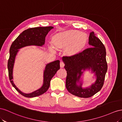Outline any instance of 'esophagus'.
I'll return each mask as SVG.
<instances>
[{
	"mask_svg": "<svg viewBox=\"0 0 122 122\" xmlns=\"http://www.w3.org/2000/svg\"><path fill=\"white\" fill-rule=\"evenodd\" d=\"M60 67H63L65 65V63L63 61H61L60 62Z\"/></svg>",
	"mask_w": 122,
	"mask_h": 122,
	"instance_id": "1",
	"label": "esophagus"
}]
</instances>
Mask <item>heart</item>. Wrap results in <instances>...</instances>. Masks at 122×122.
I'll return each instance as SVG.
<instances>
[{"mask_svg": "<svg viewBox=\"0 0 122 122\" xmlns=\"http://www.w3.org/2000/svg\"><path fill=\"white\" fill-rule=\"evenodd\" d=\"M86 41V35L76 30L58 33L53 37V42L56 46L60 48L69 45L67 51L71 54L78 53L81 51L85 46ZM50 47L51 49L54 48L53 44H51Z\"/></svg>", "mask_w": 122, "mask_h": 122, "instance_id": "heart-1", "label": "heart"}]
</instances>
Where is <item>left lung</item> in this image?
I'll use <instances>...</instances> for the list:
<instances>
[{
	"instance_id": "obj_1",
	"label": "left lung",
	"mask_w": 122,
	"mask_h": 122,
	"mask_svg": "<svg viewBox=\"0 0 122 122\" xmlns=\"http://www.w3.org/2000/svg\"><path fill=\"white\" fill-rule=\"evenodd\" d=\"M89 48L71 56H63L62 60L67 71L66 87L69 92L80 98H87L93 96L101 89L107 71L105 46L93 32L88 39ZM90 68L95 73L96 81L89 88L82 89L79 81L82 70Z\"/></svg>"
}]
</instances>
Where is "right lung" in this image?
<instances>
[{
	"mask_svg": "<svg viewBox=\"0 0 122 122\" xmlns=\"http://www.w3.org/2000/svg\"><path fill=\"white\" fill-rule=\"evenodd\" d=\"M53 29L52 26L37 27L27 29L20 34L13 41L10 48V57L8 62L9 79L13 86L21 95L27 98H33L42 95L50 87V81L56 73L60 69V61L56 60L46 65L44 71L43 84L41 87L30 93H24L19 90L14 84L13 68L15 57L18 50L29 46H42L45 43V39L48 32Z\"/></svg>",
	"mask_w": 122,
	"mask_h": 122,
	"instance_id": "add662e5",
	"label": "right lung"
}]
</instances>
